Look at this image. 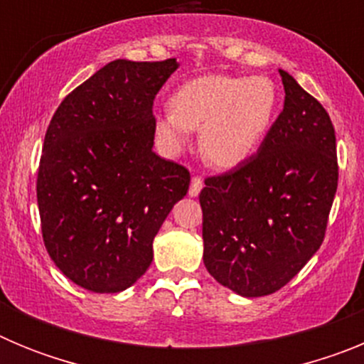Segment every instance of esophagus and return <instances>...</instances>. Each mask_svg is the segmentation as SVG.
I'll use <instances>...</instances> for the list:
<instances>
[{
    "label": "esophagus",
    "mask_w": 364,
    "mask_h": 364,
    "mask_svg": "<svg viewBox=\"0 0 364 364\" xmlns=\"http://www.w3.org/2000/svg\"><path fill=\"white\" fill-rule=\"evenodd\" d=\"M202 188H204V184H202L200 176H193L191 186H189V197H198L202 191Z\"/></svg>",
    "instance_id": "34e87169"
}]
</instances>
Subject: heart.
<instances>
[{
    "label": "heart",
    "mask_w": 364,
    "mask_h": 364,
    "mask_svg": "<svg viewBox=\"0 0 364 364\" xmlns=\"http://www.w3.org/2000/svg\"><path fill=\"white\" fill-rule=\"evenodd\" d=\"M277 109V91L264 76H198L173 92L171 111L154 117V133L171 151L184 149L189 131L200 129L202 153L230 169L260 146Z\"/></svg>",
    "instance_id": "b5f03b06"
}]
</instances>
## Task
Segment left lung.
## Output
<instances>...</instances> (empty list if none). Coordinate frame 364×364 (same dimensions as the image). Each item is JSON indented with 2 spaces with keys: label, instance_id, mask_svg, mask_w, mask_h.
<instances>
[{
  "label": "left lung",
  "instance_id": "8db88e82",
  "mask_svg": "<svg viewBox=\"0 0 364 364\" xmlns=\"http://www.w3.org/2000/svg\"><path fill=\"white\" fill-rule=\"evenodd\" d=\"M279 73L284 107L257 154L205 178L198 197L205 268L242 297L275 294L315 255L339 178L328 112Z\"/></svg>",
  "mask_w": 364,
  "mask_h": 364
}]
</instances>
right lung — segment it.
Instances as JSON below:
<instances>
[{
    "instance_id": "add662e5",
    "label": "right lung",
    "mask_w": 364,
    "mask_h": 364,
    "mask_svg": "<svg viewBox=\"0 0 364 364\" xmlns=\"http://www.w3.org/2000/svg\"><path fill=\"white\" fill-rule=\"evenodd\" d=\"M178 69L114 60L65 96L43 140L38 210L54 264L74 284L118 294L142 277L189 171L153 151V102Z\"/></svg>"
}]
</instances>
